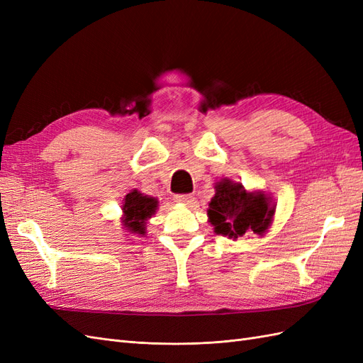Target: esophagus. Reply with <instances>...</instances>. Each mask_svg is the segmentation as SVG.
Instances as JSON below:
<instances>
[{
    "label": "esophagus",
    "instance_id": "34e87169",
    "mask_svg": "<svg viewBox=\"0 0 363 363\" xmlns=\"http://www.w3.org/2000/svg\"><path fill=\"white\" fill-rule=\"evenodd\" d=\"M195 200V196L192 194H184V195H175L174 196V203L179 204H192Z\"/></svg>",
    "mask_w": 363,
    "mask_h": 363
}]
</instances>
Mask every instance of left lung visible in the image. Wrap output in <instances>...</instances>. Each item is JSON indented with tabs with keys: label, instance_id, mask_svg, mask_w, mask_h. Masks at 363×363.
Here are the masks:
<instances>
[{
	"label": "left lung",
	"instance_id": "1",
	"mask_svg": "<svg viewBox=\"0 0 363 363\" xmlns=\"http://www.w3.org/2000/svg\"><path fill=\"white\" fill-rule=\"evenodd\" d=\"M276 206L263 191H247L232 179L215 184V195L208 203L207 216L216 235L238 239L255 233L263 236L272 224Z\"/></svg>",
	"mask_w": 363,
	"mask_h": 363
}]
</instances>
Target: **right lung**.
<instances>
[{"instance_id": "1", "label": "right lung", "mask_w": 363, "mask_h": 363, "mask_svg": "<svg viewBox=\"0 0 363 363\" xmlns=\"http://www.w3.org/2000/svg\"><path fill=\"white\" fill-rule=\"evenodd\" d=\"M157 206L159 201L156 199L133 189L124 199L123 216H121L123 228L131 235L145 236L148 219L156 213Z\"/></svg>"}]
</instances>
